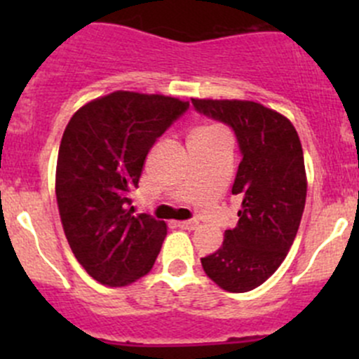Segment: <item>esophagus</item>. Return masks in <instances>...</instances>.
I'll list each match as a JSON object with an SVG mask.
<instances>
[{"label":"esophagus","instance_id":"esophagus-1","mask_svg":"<svg viewBox=\"0 0 359 359\" xmlns=\"http://www.w3.org/2000/svg\"><path fill=\"white\" fill-rule=\"evenodd\" d=\"M177 226H179L180 229L194 231L200 227V222H196V220H180V222H177Z\"/></svg>","mask_w":359,"mask_h":359}]
</instances>
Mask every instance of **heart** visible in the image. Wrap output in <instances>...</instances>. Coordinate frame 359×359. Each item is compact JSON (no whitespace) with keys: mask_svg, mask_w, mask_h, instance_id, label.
Here are the masks:
<instances>
[{"mask_svg":"<svg viewBox=\"0 0 359 359\" xmlns=\"http://www.w3.org/2000/svg\"><path fill=\"white\" fill-rule=\"evenodd\" d=\"M217 133H222V130H220L219 126L203 125V126H198V128H194L193 132H191L189 139H206V137H213V135H217Z\"/></svg>","mask_w":359,"mask_h":359,"instance_id":"heart-1","label":"heart"}]
</instances>
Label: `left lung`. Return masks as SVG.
Segmentation results:
<instances>
[{
	"instance_id": "left-lung-1",
	"label": "left lung",
	"mask_w": 359,
	"mask_h": 359,
	"mask_svg": "<svg viewBox=\"0 0 359 359\" xmlns=\"http://www.w3.org/2000/svg\"><path fill=\"white\" fill-rule=\"evenodd\" d=\"M196 111L227 123L241 158L233 194L241 198L234 229L201 266L222 290L250 292L281 266L299 231L307 194L302 144L287 116L253 100L191 99Z\"/></svg>"
}]
</instances>
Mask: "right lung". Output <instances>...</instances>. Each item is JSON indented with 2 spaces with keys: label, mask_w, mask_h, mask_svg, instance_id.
Returning <instances> with one entry per match:
<instances>
[{
  "label": "right lung",
  "mask_w": 359,
  "mask_h": 359,
  "mask_svg": "<svg viewBox=\"0 0 359 359\" xmlns=\"http://www.w3.org/2000/svg\"><path fill=\"white\" fill-rule=\"evenodd\" d=\"M189 107L159 93L118 90L79 107L59 147L55 194L67 243L99 283L126 287L154 266L166 224L135 213L147 153Z\"/></svg>",
  "instance_id": "1"
}]
</instances>
